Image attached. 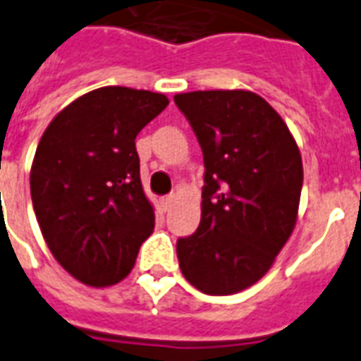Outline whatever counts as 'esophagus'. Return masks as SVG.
Listing matches in <instances>:
<instances>
[{"label":"esophagus","mask_w":361,"mask_h":361,"mask_svg":"<svg viewBox=\"0 0 361 361\" xmlns=\"http://www.w3.org/2000/svg\"><path fill=\"white\" fill-rule=\"evenodd\" d=\"M173 201H175V195H166V197H164V200H161V205H164V209H169V207L173 205Z\"/></svg>","instance_id":"1"}]
</instances>
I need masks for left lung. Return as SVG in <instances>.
Instances as JSON below:
<instances>
[{
  "label": "left lung",
  "instance_id": "1",
  "mask_svg": "<svg viewBox=\"0 0 361 361\" xmlns=\"http://www.w3.org/2000/svg\"><path fill=\"white\" fill-rule=\"evenodd\" d=\"M175 103L205 164L200 226L177 241L178 265L203 294H237L271 269L294 231L300 149L281 114L254 92H188Z\"/></svg>",
  "mask_w": 361,
  "mask_h": 361
}]
</instances>
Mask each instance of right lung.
Returning a JSON list of instances; mask_svg holds the SVG:
<instances>
[{
  "mask_svg": "<svg viewBox=\"0 0 361 361\" xmlns=\"http://www.w3.org/2000/svg\"><path fill=\"white\" fill-rule=\"evenodd\" d=\"M169 105L164 94L103 86L56 114L30 173L33 211L58 264L88 286H111L154 230L137 133Z\"/></svg>",
  "mask_w": 361,
  "mask_h": 361,
  "instance_id": "1",
  "label": "right lung"
}]
</instances>
